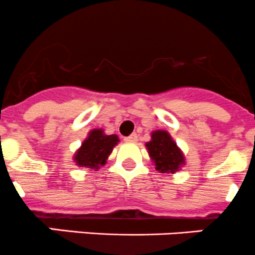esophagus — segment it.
I'll return each mask as SVG.
<instances>
[{"instance_id":"obj_1","label":"esophagus","mask_w":255,"mask_h":255,"mask_svg":"<svg viewBox=\"0 0 255 255\" xmlns=\"http://www.w3.org/2000/svg\"><path fill=\"white\" fill-rule=\"evenodd\" d=\"M125 142H128V143H135L137 142V135L136 133H131L130 136H128V137L124 138Z\"/></svg>"}]
</instances>
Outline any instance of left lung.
<instances>
[{
  "instance_id": "8db88e82",
  "label": "left lung",
  "mask_w": 255,
  "mask_h": 255,
  "mask_svg": "<svg viewBox=\"0 0 255 255\" xmlns=\"http://www.w3.org/2000/svg\"><path fill=\"white\" fill-rule=\"evenodd\" d=\"M146 148L155 168L161 173H175L186 163L182 150L166 130L152 131Z\"/></svg>"
}]
</instances>
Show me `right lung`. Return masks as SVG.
I'll return each instance as SVG.
<instances>
[{"label":"right lung","mask_w":255,"mask_h":255,"mask_svg":"<svg viewBox=\"0 0 255 255\" xmlns=\"http://www.w3.org/2000/svg\"><path fill=\"white\" fill-rule=\"evenodd\" d=\"M119 141V136L115 133L107 135L103 128H93L82 146L75 151L73 160L79 167L99 170L100 166L107 163L108 157Z\"/></svg>","instance_id":"right-lung-1"}]
</instances>
